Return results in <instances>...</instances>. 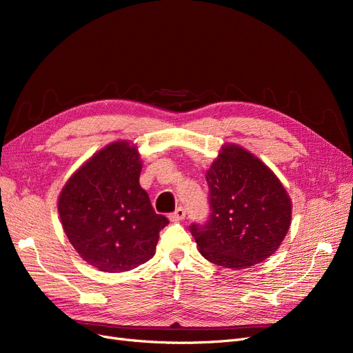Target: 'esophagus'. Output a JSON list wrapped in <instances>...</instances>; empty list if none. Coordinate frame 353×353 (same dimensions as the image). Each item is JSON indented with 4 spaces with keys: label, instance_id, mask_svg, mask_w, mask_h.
Masks as SVG:
<instances>
[{
    "label": "esophagus",
    "instance_id": "1",
    "mask_svg": "<svg viewBox=\"0 0 353 353\" xmlns=\"http://www.w3.org/2000/svg\"><path fill=\"white\" fill-rule=\"evenodd\" d=\"M184 218H185V209L181 208V206L175 212L169 213V221L176 222V221H183Z\"/></svg>",
    "mask_w": 353,
    "mask_h": 353
}]
</instances>
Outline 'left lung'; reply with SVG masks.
<instances>
[{
    "label": "left lung",
    "instance_id": "1",
    "mask_svg": "<svg viewBox=\"0 0 353 353\" xmlns=\"http://www.w3.org/2000/svg\"><path fill=\"white\" fill-rule=\"evenodd\" d=\"M206 181L210 218L190 228L203 258L244 270L279 250L292 223V199L258 156L241 145L223 144Z\"/></svg>",
    "mask_w": 353,
    "mask_h": 353
}]
</instances>
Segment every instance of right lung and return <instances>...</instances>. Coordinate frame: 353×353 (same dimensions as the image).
Instances as JSON below:
<instances>
[{
	"mask_svg": "<svg viewBox=\"0 0 353 353\" xmlns=\"http://www.w3.org/2000/svg\"><path fill=\"white\" fill-rule=\"evenodd\" d=\"M138 147L119 140L103 147L63 185L57 210L73 249L103 272H123L152 259L168 219L140 185Z\"/></svg>",
	"mask_w": 353,
	"mask_h": 353,
	"instance_id": "1",
	"label": "right lung"
}]
</instances>
